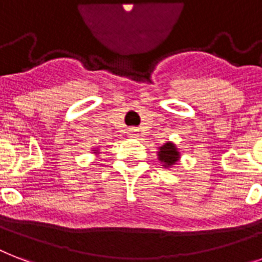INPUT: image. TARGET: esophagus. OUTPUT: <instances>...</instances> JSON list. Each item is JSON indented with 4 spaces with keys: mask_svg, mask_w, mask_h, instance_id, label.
<instances>
[{
    "mask_svg": "<svg viewBox=\"0 0 262 262\" xmlns=\"http://www.w3.org/2000/svg\"><path fill=\"white\" fill-rule=\"evenodd\" d=\"M129 135H130V137L136 136V130H135V129H133V130H130V133H129Z\"/></svg>",
    "mask_w": 262,
    "mask_h": 262,
    "instance_id": "1",
    "label": "esophagus"
}]
</instances>
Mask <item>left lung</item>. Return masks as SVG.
I'll return each mask as SVG.
<instances>
[{
	"instance_id": "8db88e82",
	"label": "left lung",
	"mask_w": 262,
	"mask_h": 262,
	"mask_svg": "<svg viewBox=\"0 0 262 262\" xmlns=\"http://www.w3.org/2000/svg\"><path fill=\"white\" fill-rule=\"evenodd\" d=\"M178 151L171 143L164 144L163 147H160L159 159L163 162L164 166H172L178 160Z\"/></svg>"
}]
</instances>
